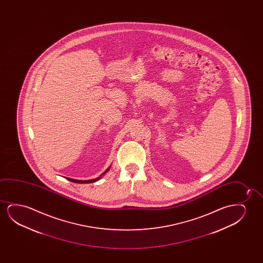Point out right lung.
Returning a JSON list of instances; mask_svg holds the SVG:
<instances>
[{
    "label": "right lung",
    "mask_w": 263,
    "mask_h": 263,
    "mask_svg": "<svg viewBox=\"0 0 263 263\" xmlns=\"http://www.w3.org/2000/svg\"><path fill=\"white\" fill-rule=\"evenodd\" d=\"M110 167H111V166H109L108 169L105 171L104 173H102V174H101V175L98 177V178H96V179H93V180H74V179H71V178H68V177H65V178L66 179V180H70V181L74 182V183H93V182H96V181H98V180H101V178H102V176L104 175L105 173H108V171H109V169H110Z\"/></svg>",
    "instance_id": "1"
}]
</instances>
